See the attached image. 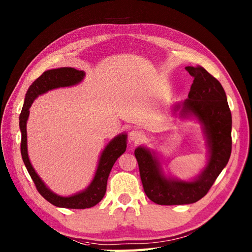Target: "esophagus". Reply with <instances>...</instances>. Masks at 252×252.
I'll return each mask as SVG.
<instances>
[{
  "label": "esophagus",
  "mask_w": 252,
  "mask_h": 252,
  "mask_svg": "<svg viewBox=\"0 0 252 252\" xmlns=\"http://www.w3.org/2000/svg\"><path fill=\"white\" fill-rule=\"evenodd\" d=\"M142 137H143V134H142V133H141L140 131H137V130H132V131L129 133L130 141L134 142V143H136V142H138V141H141Z\"/></svg>",
  "instance_id": "obj_1"
}]
</instances>
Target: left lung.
Returning a JSON list of instances; mask_svg holds the SVG:
<instances>
[{"instance_id": "left-lung-1", "label": "left lung", "mask_w": 252, "mask_h": 252, "mask_svg": "<svg viewBox=\"0 0 252 252\" xmlns=\"http://www.w3.org/2000/svg\"><path fill=\"white\" fill-rule=\"evenodd\" d=\"M194 81L182 104V116L191 114L203 125L210 148V159L199 178L192 182L168 180L161 174L158 160L147 149L138 147L134 155L144 191L158 205L172 206L196 202L207 195L232 153V114L221 83L200 66L185 68ZM180 108V105L176 106Z\"/></svg>"}]
</instances>
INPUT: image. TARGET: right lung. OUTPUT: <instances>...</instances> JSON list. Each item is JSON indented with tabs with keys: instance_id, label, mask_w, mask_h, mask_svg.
Wrapping results in <instances>:
<instances>
[{
	"instance_id": "add662e5",
	"label": "right lung",
	"mask_w": 252,
	"mask_h": 252,
	"mask_svg": "<svg viewBox=\"0 0 252 252\" xmlns=\"http://www.w3.org/2000/svg\"><path fill=\"white\" fill-rule=\"evenodd\" d=\"M83 77L84 72L82 70H77V69L74 68L68 67L52 69V70L44 71L30 85L28 91H27L25 103L19 116V126L21 131V157H23L24 163L27 170H28L32 181L34 182V185L37 191L40 192L41 196L43 197L44 199L51 202L52 205L68 209L91 208L94 207L96 203H98L103 199L106 192L107 180H108L112 165L116 162V160L126 152V135L121 134L119 136H117L106 146L100 156L99 163L97 170H96L94 179L87 189L70 197H61L57 196L56 194L52 192L47 189L43 182L39 178V175L35 173L34 169L32 168L28 157V152H27L26 125L29 117L30 106L37 96L53 89L61 87H69V85L77 84L78 82L81 81Z\"/></svg>"
}]
</instances>
